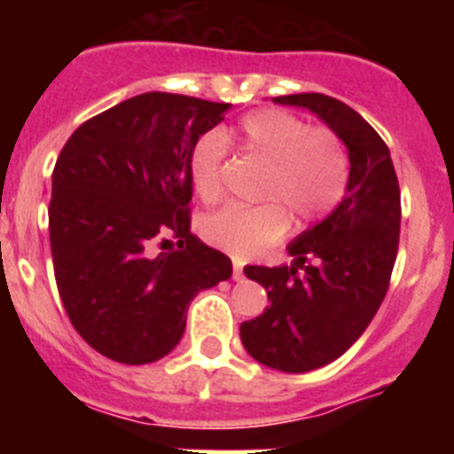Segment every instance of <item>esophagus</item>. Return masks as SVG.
<instances>
[{"label": "esophagus", "instance_id": "1", "mask_svg": "<svg viewBox=\"0 0 454 454\" xmlns=\"http://www.w3.org/2000/svg\"><path fill=\"white\" fill-rule=\"evenodd\" d=\"M243 277H246V275H243V263H240L239 259H234V279H236V282H240Z\"/></svg>", "mask_w": 454, "mask_h": 454}]
</instances>
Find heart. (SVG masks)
<instances>
[{
    "mask_svg": "<svg viewBox=\"0 0 454 454\" xmlns=\"http://www.w3.org/2000/svg\"><path fill=\"white\" fill-rule=\"evenodd\" d=\"M239 152L266 166L254 207L227 204L204 215L200 234L208 246L236 259L262 252L288 231L293 215L309 227L332 215L350 188V152L334 129L311 124L286 108H259L243 115L234 129ZM230 143L223 131H207L191 150V184L202 202L214 204L224 192Z\"/></svg>",
    "mask_w": 454,
    "mask_h": 454,
    "instance_id": "obj_1",
    "label": "heart"
}]
</instances>
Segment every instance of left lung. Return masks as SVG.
<instances>
[{"instance_id":"left-lung-1","label":"left lung","mask_w":454,"mask_h":454,"mask_svg":"<svg viewBox=\"0 0 454 454\" xmlns=\"http://www.w3.org/2000/svg\"><path fill=\"white\" fill-rule=\"evenodd\" d=\"M314 111L350 152V188L334 214L288 246L293 266H247L270 307L240 323L256 362L307 372L339 359L355 343L391 284L400 240V186L391 152L355 108L323 92L272 98Z\"/></svg>"}]
</instances>
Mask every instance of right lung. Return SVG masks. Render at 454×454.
<instances>
[{
  "label": "right lung",
  "instance_id": "right-lung-1",
  "mask_svg": "<svg viewBox=\"0 0 454 454\" xmlns=\"http://www.w3.org/2000/svg\"><path fill=\"white\" fill-rule=\"evenodd\" d=\"M227 108L143 92L86 120L56 159V286L72 327L114 362L140 366L166 356L182 339L191 300L231 277L230 256L191 231L188 207L191 150Z\"/></svg>",
  "mask_w": 454,
  "mask_h": 454
}]
</instances>
